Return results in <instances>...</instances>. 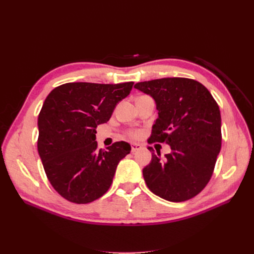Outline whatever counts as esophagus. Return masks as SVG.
Here are the masks:
<instances>
[{"instance_id":"obj_1","label":"esophagus","mask_w":254,"mask_h":254,"mask_svg":"<svg viewBox=\"0 0 254 254\" xmlns=\"http://www.w3.org/2000/svg\"><path fill=\"white\" fill-rule=\"evenodd\" d=\"M142 148V145L141 144H137V143H132L131 144V151L134 152L136 150H140Z\"/></svg>"}]
</instances>
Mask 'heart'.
Wrapping results in <instances>:
<instances>
[{"label":"heart","mask_w":254,"mask_h":254,"mask_svg":"<svg viewBox=\"0 0 254 254\" xmlns=\"http://www.w3.org/2000/svg\"><path fill=\"white\" fill-rule=\"evenodd\" d=\"M129 135L134 137V139H137V137L141 136V131H139V130H131V131H129Z\"/></svg>","instance_id":"b5f03b06"}]
</instances>
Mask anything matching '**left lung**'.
Segmentation results:
<instances>
[{"label":"left lung","mask_w":254,"mask_h":254,"mask_svg":"<svg viewBox=\"0 0 254 254\" xmlns=\"http://www.w3.org/2000/svg\"><path fill=\"white\" fill-rule=\"evenodd\" d=\"M135 89L155 99L158 119L148 142L166 143L163 158L152 157L143 177L153 194L173 202L195 197L213 175L221 147L219 107L203 84L194 79L168 77L137 82Z\"/></svg>","instance_id":"obj_1"}]
</instances>
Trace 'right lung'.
<instances>
[{
  "mask_svg": "<svg viewBox=\"0 0 254 254\" xmlns=\"http://www.w3.org/2000/svg\"><path fill=\"white\" fill-rule=\"evenodd\" d=\"M132 86V81L67 82L45 98L38 117V152L52 187L66 200L89 203L109 190L119 162L131 147L121 141L108 150L98 149L95 128L110 120Z\"/></svg>",
  "mask_w": 254,
  "mask_h": 254,
  "instance_id": "obj_1",
  "label": "right lung"
}]
</instances>
